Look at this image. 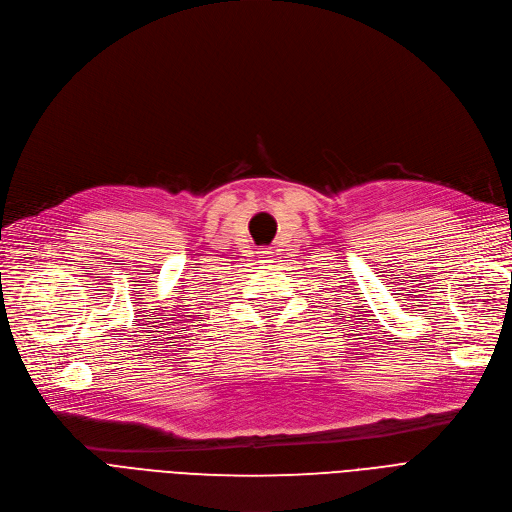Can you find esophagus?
Listing matches in <instances>:
<instances>
[{"label":"esophagus","instance_id":"34e87169","mask_svg":"<svg viewBox=\"0 0 512 512\" xmlns=\"http://www.w3.org/2000/svg\"><path fill=\"white\" fill-rule=\"evenodd\" d=\"M259 257H263V261H268V257H272V251L263 249V251H259Z\"/></svg>","mask_w":512,"mask_h":512}]
</instances>
